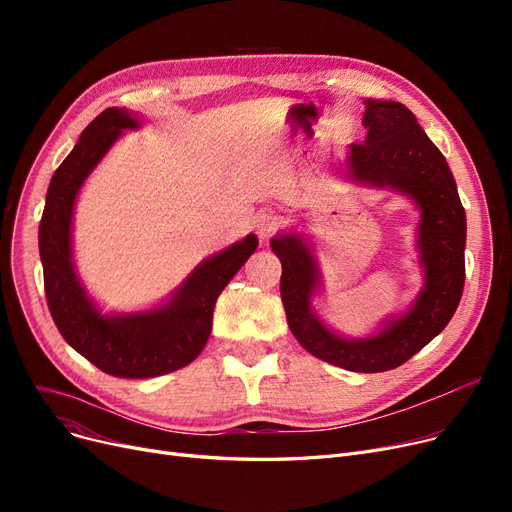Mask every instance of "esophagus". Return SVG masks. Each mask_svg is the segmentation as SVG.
Wrapping results in <instances>:
<instances>
[{
	"label": "esophagus",
	"mask_w": 512,
	"mask_h": 512,
	"mask_svg": "<svg viewBox=\"0 0 512 512\" xmlns=\"http://www.w3.org/2000/svg\"><path fill=\"white\" fill-rule=\"evenodd\" d=\"M278 226H280V222L272 213H259L253 218V228L257 230L259 238H263V240L270 238L278 230Z\"/></svg>",
	"instance_id": "obj_1"
}]
</instances>
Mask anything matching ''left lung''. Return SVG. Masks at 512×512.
I'll return each mask as SVG.
<instances>
[{"instance_id": "obj_1", "label": "left lung", "mask_w": 512, "mask_h": 512, "mask_svg": "<svg viewBox=\"0 0 512 512\" xmlns=\"http://www.w3.org/2000/svg\"><path fill=\"white\" fill-rule=\"evenodd\" d=\"M367 137L348 153V176L361 184L394 188L421 209L417 249L425 284L413 307L369 338H342L317 319L311 297L319 270L299 234L272 238L282 263L280 294L288 328L303 348L336 367L380 373L417 355L452 319L465 286L467 218L456 182L440 149L427 139L415 114L398 101H365Z\"/></svg>"}]
</instances>
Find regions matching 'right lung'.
<instances>
[{"instance_id":"right-lung-1","label":"right lung","mask_w":512,"mask_h":512,"mask_svg":"<svg viewBox=\"0 0 512 512\" xmlns=\"http://www.w3.org/2000/svg\"><path fill=\"white\" fill-rule=\"evenodd\" d=\"M126 128H139V120L126 110L107 107L80 134L49 182L39 224V253L49 313L64 340L101 371L143 380L186 367L199 357L211 334L215 301L259 240L249 234L199 263L166 305L141 313L101 315L74 272L72 213L80 186Z\"/></svg>"}]
</instances>
